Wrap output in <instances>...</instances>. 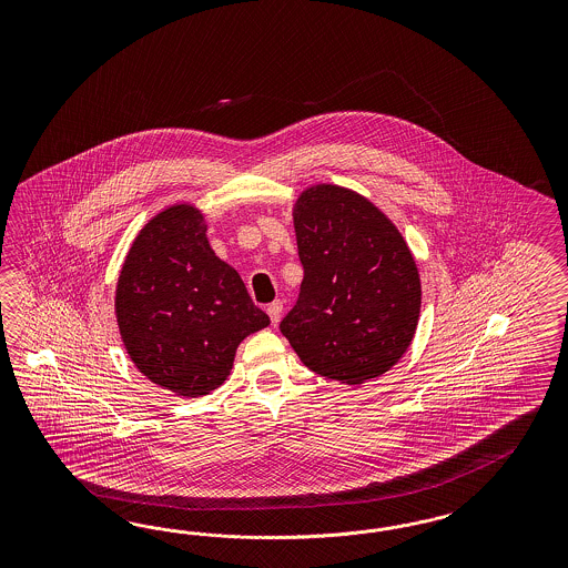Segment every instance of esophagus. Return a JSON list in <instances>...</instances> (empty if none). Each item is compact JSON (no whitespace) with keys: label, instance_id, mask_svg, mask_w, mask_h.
<instances>
[{"label":"esophagus","instance_id":"obj_1","mask_svg":"<svg viewBox=\"0 0 568 568\" xmlns=\"http://www.w3.org/2000/svg\"><path fill=\"white\" fill-rule=\"evenodd\" d=\"M266 312H268V316H271V323L276 325V323H278V318H281V314H283V302H281V300H276L273 304H268Z\"/></svg>","mask_w":568,"mask_h":568}]
</instances>
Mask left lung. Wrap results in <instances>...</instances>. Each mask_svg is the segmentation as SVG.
I'll list each match as a JSON object with an SVG mask.
<instances>
[{
  "mask_svg": "<svg viewBox=\"0 0 568 568\" xmlns=\"http://www.w3.org/2000/svg\"><path fill=\"white\" fill-rule=\"evenodd\" d=\"M304 281L281 333L321 377L361 385L413 344L420 275L396 224L361 193L318 183L293 204Z\"/></svg>",
  "mask_w": 568,
  "mask_h": 568,
  "instance_id": "left-lung-1",
  "label": "left lung"
}]
</instances>
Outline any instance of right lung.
I'll list each match as a JSON object with an SVG mask.
<instances>
[{
    "label": "right lung",
    "mask_w": 568,
    "mask_h": 568,
    "mask_svg": "<svg viewBox=\"0 0 568 568\" xmlns=\"http://www.w3.org/2000/svg\"><path fill=\"white\" fill-rule=\"evenodd\" d=\"M206 231L193 204L158 212L131 243L114 295L129 358L179 397L221 387L241 342L271 325L240 273L214 254Z\"/></svg>",
    "instance_id": "obj_1"
}]
</instances>
